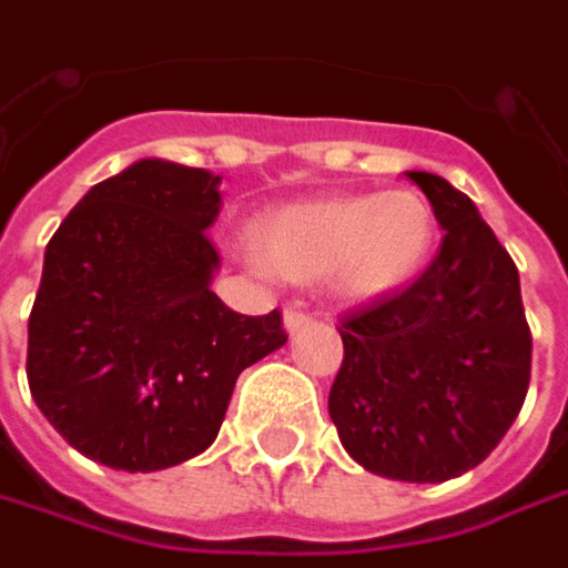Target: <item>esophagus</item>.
<instances>
[{"instance_id": "34e87169", "label": "esophagus", "mask_w": 568, "mask_h": 568, "mask_svg": "<svg viewBox=\"0 0 568 568\" xmlns=\"http://www.w3.org/2000/svg\"><path fill=\"white\" fill-rule=\"evenodd\" d=\"M308 324H311V314H305V311H298V308H285L283 314L285 333H298L302 327H308Z\"/></svg>"}]
</instances>
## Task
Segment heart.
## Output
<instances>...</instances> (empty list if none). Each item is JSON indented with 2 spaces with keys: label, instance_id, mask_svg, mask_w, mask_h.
<instances>
[{
  "label": "heart",
  "instance_id": "heart-1",
  "mask_svg": "<svg viewBox=\"0 0 568 568\" xmlns=\"http://www.w3.org/2000/svg\"><path fill=\"white\" fill-rule=\"evenodd\" d=\"M251 241L276 276L327 280L336 298L372 305L423 273L435 244V215L416 190L302 200L257 215Z\"/></svg>",
  "mask_w": 568,
  "mask_h": 568
}]
</instances>
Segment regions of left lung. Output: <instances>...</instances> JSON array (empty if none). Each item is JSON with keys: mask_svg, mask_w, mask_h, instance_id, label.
<instances>
[{"mask_svg": "<svg viewBox=\"0 0 568 568\" xmlns=\"http://www.w3.org/2000/svg\"><path fill=\"white\" fill-rule=\"evenodd\" d=\"M442 251L416 283L343 317V368L331 419L365 470L442 483L474 470L503 442L530 382V331L508 251L474 200L429 171Z\"/></svg>", "mask_w": 568, "mask_h": 568, "instance_id": "obj_1", "label": "left lung"}]
</instances>
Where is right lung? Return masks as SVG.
Instances as JSON below:
<instances>
[{
  "instance_id": "right-lung-1",
  "label": "right lung",
  "mask_w": 568,
  "mask_h": 568,
  "mask_svg": "<svg viewBox=\"0 0 568 568\" xmlns=\"http://www.w3.org/2000/svg\"><path fill=\"white\" fill-rule=\"evenodd\" d=\"M219 184L203 168L139 159L91 186L47 244L31 397L104 467L152 474L203 455L237 375L285 343L280 311L247 317L212 292Z\"/></svg>"
}]
</instances>
